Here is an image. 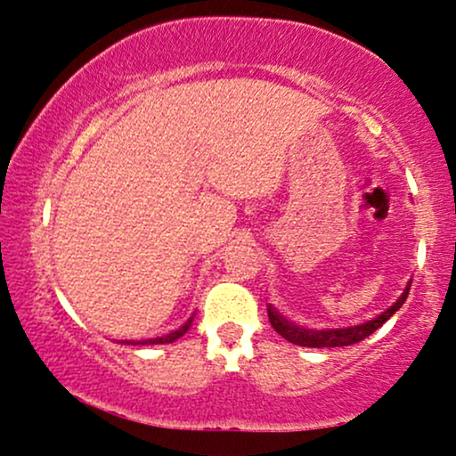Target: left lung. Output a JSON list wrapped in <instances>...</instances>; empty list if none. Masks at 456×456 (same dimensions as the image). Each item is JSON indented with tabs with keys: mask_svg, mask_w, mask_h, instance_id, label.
<instances>
[{
	"mask_svg": "<svg viewBox=\"0 0 456 456\" xmlns=\"http://www.w3.org/2000/svg\"><path fill=\"white\" fill-rule=\"evenodd\" d=\"M410 287H411V281H407V287L403 289V294L399 296V300H396L395 305H392L390 308H386L381 315L369 319V322H364V323H358V326L308 330V328H302V326H296V323H291L289 319L282 317L272 305H268V317H270L272 328H274L282 338H287V341L294 343V345H300V347H347V345L360 343L362 338L370 337L375 330L384 326V323L388 322V319L395 315V313L399 311L403 305H405L407 294H410Z\"/></svg>",
	"mask_w": 456,
	"mask_h": 456,
	"instance_id": "1",
	"label": "left lung"
}]
</instances>
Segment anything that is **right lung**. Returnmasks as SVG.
Returning <instances> with one entry per match:
<instances>
[{
    "label": "right lung",
    "instance_id": "right-lung-1",
    "mask_svg": "<svg viewBox=\"0 0 456 456\" xmlns=\"http://www.w3.org/2000/svg\"><path fill=\"white\" fill-rule=\"evenodd\" d=\"M192 319H195V315L188 317V322L184 323V326H180L177 330H174V332L165 334V337H156V338H148V341H126L128 345H165V343H174L175 338L184 337L186 330L192 326Z\"/></svg>",
    "mask_w": 456,
    "mask_h": 456
}]
</instances>
